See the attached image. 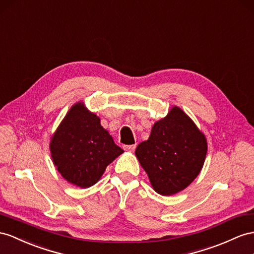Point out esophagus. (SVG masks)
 <instances>
[{
  "instance_id": "esophagus-1",
  "label": "esophagus",
  "mask_w": 254,
  "mask_h": 254,
  "mask_svg": "<svg viewBox=\"0 0 254 254\" xmlns=\"http://www.w3.org/2000/svg\"><path fill=\"white\" fill-rule=\"evenodd\" d=\"M123 149H125V150H127V151H134L135 149H136V145H126V146H123Z\"/></svg>"
}]
</instances>
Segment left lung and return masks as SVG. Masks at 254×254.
I'll use <instances>...</instances> for the list:
<instances>
[{"label": "left lung", "mask_w": 254, "mask_h": 254, "mask_svg": "<svg viewBox=\"0 0 254 254\" xmlns=\"http://www.w3.org/2000/svg\"><path fill=\"white\" fill-rule=\"evenodd\" d=\"M206 153L205 135L177 106L154 123L149 138L135 151L154 191L161 195L186 189L199 174Z\"/></svg>", "instance_id": "obj_1"}]
</instances>
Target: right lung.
<instances>
[{
    "label": "right lung",
    "instance_id": "add662e5",
    "mask_svg": "<svg viewBox=\"0 0 254 254\" xmlns=\"http://www.w3.org/2000/svg\"><path fill=\"white\" fill-rule=\"evenodd\" d=\"M50 151L61 176L83 189L95 185L123 152L83 103L75 104L65 116L51 138Z\"/></svg>",
    "mask_w": 254,
    "mask_h": 254
}]
</instances>
